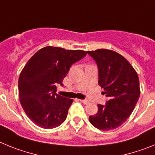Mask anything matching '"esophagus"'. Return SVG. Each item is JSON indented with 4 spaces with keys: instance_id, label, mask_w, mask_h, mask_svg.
I'll use <instances>...</instances> for the list:
<instances>
[{
    "instance_id": "1",
    "label": "esophagus",
    "mask_w": 155,
    "mask_h": 155,
    "mask_svg": "<svg viewBox=\"0 0 155 155\" xmlns=\"http://www.w3.org/2000/svg\"><path fill=\"white\" fill-rule=\"evenodd\" d=\"M80 101L82 102V103H84V104L88 103V101H87V100H86V99H80Z\"/></svg>"
}]
</instances>
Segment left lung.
<instances>
[{"mask_svg":"<svg viewBox=\"0 0 155 155\" xmlns=\"http://www.w3.org/2000/svg\"><path fill=\"white\" fill-rule=\"evenodd\" d=\"M98 68V84L109 101L98 105V112L89 121L101 130H113L129 118L140 97L139 78L131 64L120 53L99 49L87 51Z\"/></svg>","mask_w":155,"mask_h":155,"instance_id":"1","label":"left lung"}]
</instances>
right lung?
<instances>
[{"label":"right lung","mask_w":155,"mask_h":155,"mask_svg":"<svg viewBox=\"0 0 155 155\" xmlns=\"http://www.w3.org/2000/svg\"><path fill=\"white\" fill-rule=\"evenodd\" d=\"M83 50L46 46L34 54L18 79L20 102L28 118L41 128L57 127L65 121L73 99L57 94L71 65L85 57Z\"/></svg>","instance_id":"add662e5"}]
</instances>
